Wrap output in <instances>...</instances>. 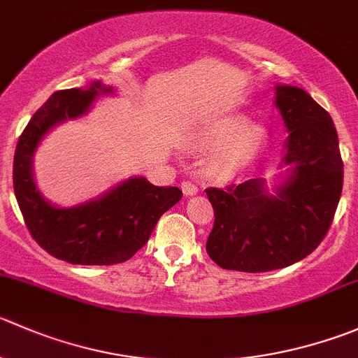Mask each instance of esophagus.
I'll return each instance as SVG.
<instances>
[{"label": "esophagus", "mask_w": 358, "mask_h": 358, "mask_svg": "<svg viewBox=\"0 0 358 358\" xmlns=\"http://www.w3.org/2000/svg\"><path fill=\"white\" fill-rule=\"evenodd\" d=\"M182 190H183V194H185V196H194V194L199 190V187H197L194 182H190V180H183Z\"/></svg>", "instance_id": "esophagus-1"}]
</instances>
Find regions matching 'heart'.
<instances>
[{
  "label": "heart",
  "instance_id": "b5f03b06",
  "mask_svg": "<svg viewBox=\"0 0 358 358\" xmlns=\"http://www.w3.org/2000/svg\"><path fill=\"white\" fill-rule=\"evenodd\" d=\"M266 141V131L250 126L245 115H229L203 127L199 143L215 150L210 168L218 176H232L257 157Z\"/></svg>",
  "mask_w": 358,
  "mask_h": 358
}]
</instances>
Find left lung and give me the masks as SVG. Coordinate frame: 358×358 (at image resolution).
Listing matches in <instances>:
<instances>
[{"instance_id":"left-lung-1","label":"left lung","mask_w":358,"mask_h":358,"mask_svg":"<svg viewBox=\"0 0 358 358\" xmlns=\"http://www.w3.org/2000/svg\"><path fill=\"white\" fill-rule=\"evenodd\" d=\"M289 138L290 175L271 196L264 180L206 189L215 211L206 241L224 269L266 273L310 255L327 236L343 189V159L331 115L299 87H276Z\"/></svg>"}]
</instances>
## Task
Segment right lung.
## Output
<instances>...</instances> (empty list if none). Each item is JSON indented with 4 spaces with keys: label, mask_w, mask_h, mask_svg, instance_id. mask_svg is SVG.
I'll return each instance as SVG.
<instances>
[{
    "label": "right lung",
    "mask_w": 358,
    "mask_h": 358,
    "mask_svg": "<svg viewBox=\"0 0 358 358\" xmlns=\"http://www.w3.org/2000/svg\"><path fill=\"white\" fill-rule=\"evenodd\" d=\"M112 87L92 82L85 89L57 91L31 117L13 157V190L27 231L55 259L83 266L129 260L150 238L164 211L182 199L178 187H155L143 176L129 178L99 199L75 208L48 204L33 180V154L55 124L76 119Z\"/></svg>",
    "instance_id": "add662e5"
}]
</instances>
